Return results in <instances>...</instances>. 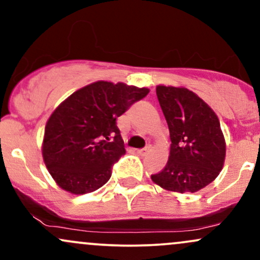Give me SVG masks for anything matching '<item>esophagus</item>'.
<instances>
[{
    "label": "esophagus",
    "mask_w": 260,
    "mask_h": 260,
    "mask_svg": "<svg viewBox=\"0 0 260 260\" xmlns=\"http://www.w3.org/2000/svg\"><path fill=\"white\" fill-rule=\"evenodd\" d=\"M149 151H150V148L147 147L145 149H139V150H137V153H138L139 155H142V156H144V155L148 154Z\"/></svg>",
    "instance_id": "esophagus-1"
}]
</instances>
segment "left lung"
<instances>
[{
    "label": "left lung",
    "instance_id": "obj_1",
    "mask_svg": "<svg viewBox=\"0 0 260 260\" xmlns=\"http://www.w3.org/2000/svg\"><path fill=\"white\" fill-rule=\"evenodd\" d=\"M156 95L171 145L166 166L151 175V181L171 192H198L215 180L225 162L226 142L219 117L184 86L157 85Z\"/></svg>",
    "mask_w": 260,
    "mask_h": 260
}]
</instances>
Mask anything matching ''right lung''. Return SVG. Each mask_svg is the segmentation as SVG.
<instances>
[{
	"instance_id": "add662e5",
	"label": "right lung",
	"mask_w": 260,
	"mask_h": 260,
	"mask_svg": "<svg viewBox=\"0 0 260 260\" xmlns=\"http://www.w3.org/2000/svg\"><path fill=\"white\" fill-rule=\"evenodd\" d=\"M148 88L98 80L74 91L53 110L41 145L43 159L59 188L86 194L103 187L126 153L116 118Z\"/></svg>"
}]
</instances>
